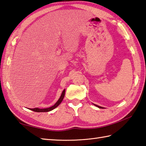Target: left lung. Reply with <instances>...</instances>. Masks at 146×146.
<instances>
[{
    "label": "left lung",
    "instance_id": "left-lung-1",
    "mask_svg": "<svg viewBox=\"0 0 146 146\" xmlns=\"http://www.w3.org/2000/svg\"><path fill=\"white\" fill-rule=\"evenodd\" d=\"M96 106H97V107H98L99 108H102V109H103V108H102V107H100V106H97V105H96V104H94Z\"/></svg>",
    "mask_w": 146,
    "mask_h": 146
}]
</instances>
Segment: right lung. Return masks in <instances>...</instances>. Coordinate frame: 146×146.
<instances>
[{"instance_id": "1", "label": "right lung", "mask_w": 146, "mask_h": 146, "mask_svg": "<svg viewBox=\"0 0 146 146\" xmlns=\"http://www.w3.org/2000/svg\"><path fill=\"white\" fill-rule=\"evenodd\" d=\"M64 95H65V89L63 90L62 92V94H61L60 98L59 99V100H57V102L55 104L54 106H52L50 108H46V109H38V108H34V109H31V111H33L34 112H49L52 110L54 109L55 108H56L57 107L59 106L60 104L61 103V102L62 101V100L64 98Z\"/></svg>"}]
</instances>
